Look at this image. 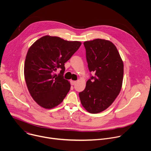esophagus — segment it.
<instances>
[{
	"instance_id": "1",
	"label": "esophagus",
	"mask_w": 151,
	"mask_h": 151,
	"mask_svg": "<svg viewBox=\"0 0 151 151\" xmlns=\"http://www.w3.org/2000/svg\"><path fill=\"white\" fill-rule=\"evenodd\" d=\"M76 81H70V83H71V85H75L76 84Z\"/></svg>"
}]
</instances>
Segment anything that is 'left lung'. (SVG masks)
<instances>
[{"label": "left lung", "instance_id": "1", "mask_svg": "<svg viewBox=\"0 0 151 151\" xmlns=\"http://www.w3.org/2000/svg\"><path fill=\"white\" fill-rule=\"evenodd\" d=\"M91 76L85 90L79 93L84 108L91 114L109 107L121 90L124 64L115 45L109 40L96 39L83 43Z\"/></svg>", "mask_w": 151, "mask_h": 151}]
</instances>
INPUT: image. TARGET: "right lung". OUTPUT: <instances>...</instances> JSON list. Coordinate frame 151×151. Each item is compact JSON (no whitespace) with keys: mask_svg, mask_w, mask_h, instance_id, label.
Wrapping results in <instances>:
<instances>
[{"mask_svg":"<svg viewBox=\"0 0 151 151\" xmlns=\"http://www.w3.org/2000/svg\"><path fill=\"white\" fill-rule=\"evenodd\" d=\"M81 45L79 41L45 36L30 47L25 60L24 73L28 90L41 107L51 109L60 104L70 89L64 79V63ZM61 69L58 75L55 73Z\"/></svg>","mask_w":151,"mask_h":151,"instance_id":"right-lung-1","label":"right lung"}]
</instances>
